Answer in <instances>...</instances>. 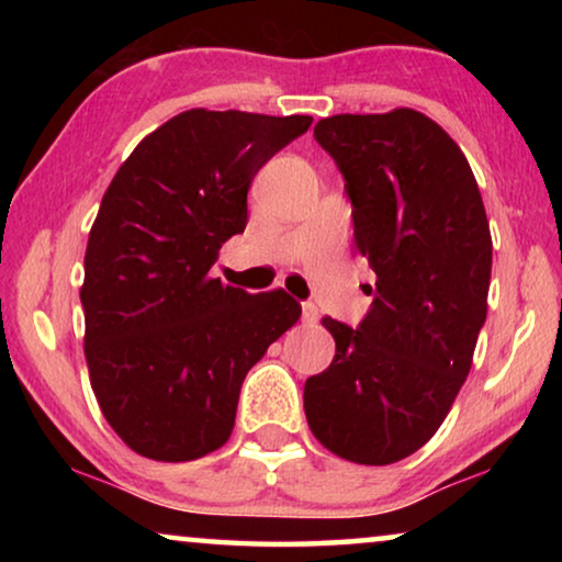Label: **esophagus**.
I'll return each mask as SVG.
<instances>
[{"label":"esophagus","mask_w":562,"mask_h":562,"mask_svg":"<svg viewBox=\"0 0 562 562\" xmlns=\"http://www.w3.org/2000/svg\"><path fill=\"white\" fill-rule=\"evenodd\" d=\"M317 319H319L317 304L304 302V304H302V322H304V325H314V322H317Z\"/></svg>","instance_id":"esophagus-1"}]
</instances>
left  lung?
Wrapping results in <instances>:
<instances>
[{
    "mask_svg": "<svg viewBox=\"0 0 562 562\" xmlns=\"http://www.w3.org/2000/svg\"><path fill=\"white\" fill-rule=\"evenodd\" d=\"M314 137L345 176L375 299L358 329L322 319L335 358L304 383L306 422L337 458L389 465L440 429L471 371L488 310V217L463 150L427 114H335Z\"/></svg>",
    "mask_w": 562,
    "mask_h": 562,
    "instance_id": "obj_1",
    "label": "left lung"
}]
</instances>
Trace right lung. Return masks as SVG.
Masks as SVG:
<instances>
[{
    "instance_id": "obj_1",
    "label": "right lung",
    "mask_w": 562,
    "mask_h": 562,
    "mask_svg": "<svg viewBox=\"0 0 562 562\" xmlns=\"http://www.w3.org/2000/svg\"><path fill=\"white\" fill-rule=\"evenodd\" d=\"M310 114L187 110L130 153L83 256V356L104 419L137 456L187 463L229 440L245 375L302 317L283 289L212 279L248 222L252 176Z\"/></svg>"
}]
</instances>
